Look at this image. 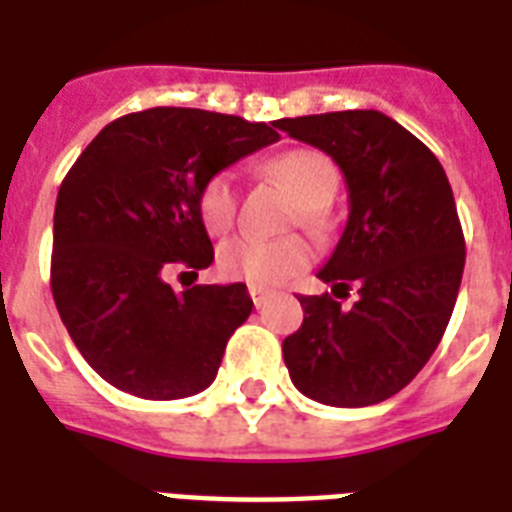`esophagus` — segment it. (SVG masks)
<instances>
[{"mask_svg":"<svg viewBox=\"0 0 512 512\" xmlns=\"http://www.w3.org/2000/svg\"><path fill=\"white\" fill-rule=\"evenodd\" d=\"M249 297H252V303L257 305V308H263L265 303H268V297H271V292L263 287H249Z\"/></svg>","mask_w":512,"mask_h":512,"instance_id":"esophagus-1","label":"esophagus"}]
</instances>
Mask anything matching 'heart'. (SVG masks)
Listing matches in <instances>:
<instances>
[{
    "mask_svg": "<svg viewBox=\"0 0 512 512\" xmlns=\"http://www.w3.org/2000/svg\"><path fill=\"white\" fill-rule=\"evenodd\" d=\"M297 204V223L308 231L324 228V207L335 199L340 172L327 154L316 148H297L276 156L265 164ZM201 220L209 233L223 236L236 225L239 217V183L231 170L215 172L199 193ZM311 260V249L300 236L281 239H257L236 236L228 239L217 252V268L225 279L247 281L252 287H271L295 276Z\"/></svg>",
    "mask_w": 512,
    "mask_h": 512,
    "instance_id": "obj_1",
    "label": "heart"
}]
</instances>
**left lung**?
I'll return each mask as SVG.
<instances>
[{
  "label": "left lung",
  "mask_w": 512,
  "mask_h": 512,
  "mask_svg": "<svg viewBox=\"0 0 512 512\" xmlns=\"http://www.w3.org/2000/svg\"><path fill=\"white\" fill-rule=\"evenodd\" d=\"M316 146L345 175L348 223L319 271L329 292L300 295L303 327L281 345L295 388L327 406H372L428 364L452 319L462 236L452 185L433 151L380 111H335L273 122Z\"/></svg>",
  "instance_id": "left-lung-1"
}]
</instances>
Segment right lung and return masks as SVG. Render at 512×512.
<instances>
[{"mask_svg": "<svg viewBox=\"0 0 512 512\" xmlns=\"http://www.w3.org/2000/svg\"><path fill=\"white\" fill-rule=\"evenodd\" d=\"M276 124L201 108H148L106 124L55 201L50 287L68 335L114 388L172 401L212 385L249 319L247 284H167L215 260L201 185L279 140Z\"/></svg>", "mask_w": 512, "mask_h": 512, "instance_id": "add662e5", "label": "right lung"}]
</instances>
